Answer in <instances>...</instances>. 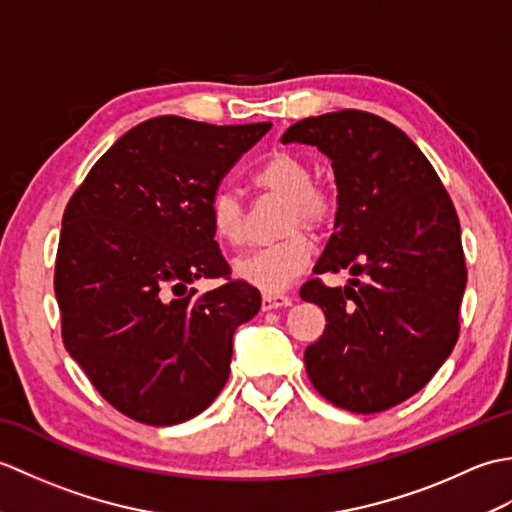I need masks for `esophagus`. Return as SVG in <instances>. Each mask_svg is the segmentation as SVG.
<instances>
[{
    "mask_svg": "<svg viewBox=\"0 0 512 512\" xmlns=\"http://www.w3.org/2000/svg\"><path fill=\"white\" fill-rule=\"evenodd\" d=\"M292 299L288 295H264L262 297V310H277V308H288Z\"/></svg>",
    "mask_w": 512,
    "mask_h": 512,
    "instance_id": "esophagus-1",
    "label": "esophagus"
}]
</instances>
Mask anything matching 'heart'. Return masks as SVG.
<instances>
[{"label": "heart", "mask_w": 512, "mask_h": 512, "mask_svg": "<svg viewBox=\"0 0 512 512\" xmlns=\"http://www.w3.org/2000/svg\"><path fill=\"white\" fill-rule=\"evenodd\" d=\"M253 180L257 187L288 200L284 228L292 233L275 244L237 257L235 275L264 295H277L308 268L312 259V242L306 233L295 228L301 224L319 231L330 222L334 200L328 191L312 182L310 165L292 151H275L255 171ZM209 217L213 235L222 244L237 248L246 242V206L235 191H217L209 206Z\"/></svg>", "instance_id": "obj_1"}]
</instances>
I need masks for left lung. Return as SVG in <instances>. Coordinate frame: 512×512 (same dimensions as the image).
Wrapping results in <instances>:
<instances>
[{
	"mask_svg": "<svg viewBox=\"0 0 512 512\" xmlns=\"http://www.w3.org/2000/svg\"><path fill=\"white\" fill-rule=\"evenodd\" d=\"M281 143L332 160L334 233L314 273L350 270L343 288L310 279L325 330L303 361L314 389L354 413L385 411L429 383L460 332L466 266L460 220L436 169L385 118L358 110L310 116Z\"/></svg>",
	"mask_w": 512,
	"mask_h": 512,
	"instance_id": "left-lung-1",
	"label": "left lung"
}]
</instances>
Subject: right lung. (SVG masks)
<instances>
[{
	"mask_svg": "<svg viewBox=\"0 0 512 512\" xmlns=\"http://www.w3.org/2000/svg\"><path fill=\"white\" fill-rule=\"evenodd\" d=\"M270 123L158 116L96 160L63 213L54 266L65 350L125 416L169 427L211 405L231 372L233 334L262 308L231 279L209 206Z\"/></svg>",
	"mask_w": 512,
	"mask_h": 512,
	"instance_id": "add662e5",
	"label": "right lung"
}]
</instances>
